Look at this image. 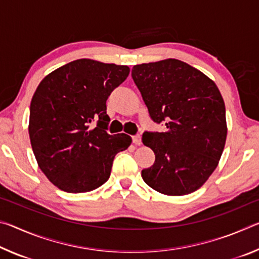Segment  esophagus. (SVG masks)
<instances>
[{
	"mask_svg": "<svg viewBox=\"0 0 259 259\" xmlns=\"http://www.w3.org/2000/svg\"><path fill=\"white\" fill-rule=\"evenodd\" d=\"M133 143L135 144V145H142V137H140L139 135H136V136H133Z\"/></svg>",
	"mask_w": 259,
	"mask_h": 259,
	"instance_id": "34e87169",
	"label": "esophagus"
}]
</instances>
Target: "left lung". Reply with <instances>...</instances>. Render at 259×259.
I'll use <instances>...</instances> for the list:
<instances>
[{
  "instance_id": "left-lung-1",
  "label": "left lung",
  "mask_w": 259,
  "mask_h": 259,
  "mask_svg": "<svg viewBox=\"0 0 259 259\" xmlns=\"http://www.w3.org/2000/svg\"><path fill=\"white\" fill-rule=\"evenodd\" d=\"M134 82L151 119L164 122V133L143 134L155 154L154 164L142 170L153 190L186 195L207 182L224 151L225 104L217 85L199 69L178 59L135 65Z\"/></svg>"
}]
</instances>
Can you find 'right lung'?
<instances>
[{
  "label": "right lung",
  "mask_w": 259,
  "mask_h": 259,
  "mask_svg": "<svg viewBox=\"0 0 259 259\" xmlns=\"http://www.w3.org/2000/svg\"><path fill=\"white\" fill-rule=\"evenodd\" d=\"M129 72L124 65L77 59L38 84L29 107L30 145L42 172L61 191L102 186L114 157L130 146V136L106 131V100Z\"/></svg>",
  "instance_id": "right-lung-1"
}]
</instances>
